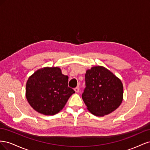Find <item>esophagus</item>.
Listing matches in <instances>:
<instances>
[{"label":"esophagus","instance_id":"esophagus-1","mask_svg":"<svg viewBox=\"0 0 150 150\" xmlns=\"http://www.w3.org/2000/svg\"><path fill=\"white\" fill-rule=\"evenodd\" d=\"M74 91L76 93H79V87H76V88H75L74 89Z\"/></svg>","mask_w":150,"mask_h":150}]
</instances>
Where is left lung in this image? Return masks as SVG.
I'll return each mask as SVG.
<instances>
[{
  "label": "left lung",
  "mask_w": 150,
  "mask_h": 150,
  "mask_svg": "<svg viewBox=\"0 0 150 150\" xmlns=\"http://www.w3.org/2000/svg\"><path fill=\"white\" fill-rule=\"evenodd\" d=\"M86 87L82 98L88 110L97 116L108 115L118 108L123 99V85L120 78L102 66L86 72Z\"/></svg>",
  "instance_id": "obj_1"
}]
</instances>
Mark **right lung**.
<instances>
[{
    "mask_svg": "<svg viewBox=\"0 0 150 150\" xmlns=\"http://www.w3.org/2000/svg\"><path fill=\"white\" fill-rule=\"evenodd\" d=\"M68 76L58 67H44L34 72L26 83L25 97L35 111L54 115L61 111L74 91L68 87Z\"/></svg>",
    "mask_w": 150,
    "mask_h": 150,
    "instance_id": "1",
    "label": "right lung"
}]
</instances>
